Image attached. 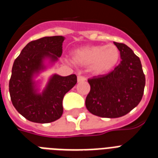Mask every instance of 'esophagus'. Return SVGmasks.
<instances>
[{"instance_id": "esophagus-1", "label": "esophagus", "mask_w": 158, "mask_h": 158, "mask_svg": "<svg viewBox=\"0 0 158 158\" xmlns=\"http://www.w3.org/2000/svg\"><path fill=\"white\" fill-rule=\"evenodd\" d=\"M77 80H78V83H81V82L85 81V80H86V79H85V77L81 76V75H79V76H78V78H77Z\"/></svg>"}]
</instances>
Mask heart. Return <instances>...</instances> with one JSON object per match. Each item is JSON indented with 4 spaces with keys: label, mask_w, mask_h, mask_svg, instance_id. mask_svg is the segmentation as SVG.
I'll use <instances>...</instances> for the list:
<instances>
[{
    "label": "heart",
    "mask_w": 158,
    "mask_h": 158,
    "mask_svg": "<svg viewBox=\"0 0 158 158\" xmlns=\"http://www.w3.org/2000/svg\"><path fill=\"white\" fill-rule=\"evenodd\" d=\"M120 51L113 44L82 47L74 50L71 60L74 64L89 66L97 74L110 71L119 61Z\"/></svg>",
    "instance_id": "heart-1"
}]
</instances>
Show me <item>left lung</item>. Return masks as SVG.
Returning a JSON list of instances; mask_svg holds the SVG:
<instances>
[{"instance_id":"1","label":"left lung","mask_w":158,"mask_h":158,"mask_svg":"<svg viewBox=\"0 0 158 158\" xmlns=\"http://www.w3.org/2000/svg\"><path fill=\"white\" fill-rule=\"evenodd\" d=\"M120 63L107 74L89 81L91 89L85 100L89 112L104 118H118L137 106L143 98L145 75L139 58L128 46L114 42Z\"/></svg>"}]
</instances>
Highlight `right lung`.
<instances>
[{"label": "right lung", "mask_w": 158, "mask_h": 158, "mask_svg": "<svg viewBox=\"0 0 158 158\" xmlns=\"http://www.w3.org/2000/svg\"><path fill=\"white\" fill-rule=\"evenodd\" d=\"M64 40L62 36H53L32 41L14 62L9 83L11 102L17 111L32 122L44 124L60 118L64 94L77 83L75 74H54L41 89V80H36L58 61Z\"/></svg>", "instance_id": "right-lung-1"}]
</instances>
